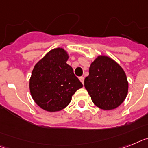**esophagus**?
Returning a JSON list of instances; mask_svg holds the SVG:
<instances>
[{
    "mask_svg": "<svg viewBox=\"0 0 148 148\" xmlns=\"http://www.w3.org/2000/svg\"><path fill=\"white\" fill-rule=\"evenodd\" d=\"M79 80L81 81V82L82 83V84H84V80H85V78L83 76H81V77H79Z\"/></svg>",
    "mask_w": 148,
    "mask_h": 148,
    "instance_id": "obj_1",
    "label": "esophagus"
}]
</instances>
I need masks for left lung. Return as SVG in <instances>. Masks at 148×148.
<instances>
[{"label":"left lung","mask_w":148,"mask_h":148,"mask_svg":"<svg viewBox=\"0 0 148 148\" xmlns=\"http://www.w3.org/2000/svg\"><path fill=\"white\" fill-rule=\"evenodd\" d=\"M84 83L92 102L104 110H114L122 104L129 91L124 69L106 55H99L91 63Z\"/></svg>","instance_id":"left-lung-1"}]
</instances>
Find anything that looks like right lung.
I'll return each mask as SVG.
<instances>
[{"label":"right lung","mask_w":148,"mask_h":148,"mask_svg":"<svg viewBox=\"0 0 148 148\" xmlns=\"http://www.w3.org/2000/svg\"><path fill=\"white\" fill-rule=\"evenodd\" d=\"M68 52L63 47L51 50L35 65L29 79V90L35 103L47 112L66 107L78 89L83 87L66 63Z\"/></svg>","instance_id":"add662e5"}]
</instances>
